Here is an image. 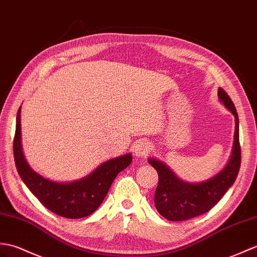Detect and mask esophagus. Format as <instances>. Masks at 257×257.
<instances>
[{
  "label": "esophagus",
  "mask_w": 257,
  "mask_h": 257,
  "mask_svg": "<svg viewBox=\"0 0 257 257\" xmlns=\"http://www.w3.org/2000/svg\"><path fill=\"white\" fill-rule=\"evenodd\" d=\"M151 150L152 147L150 146V143L143 140L139 141L135 146V154L137 158H147L150 154Z\"/></svg>",
  "instance_id": "1"
}]
</instances>
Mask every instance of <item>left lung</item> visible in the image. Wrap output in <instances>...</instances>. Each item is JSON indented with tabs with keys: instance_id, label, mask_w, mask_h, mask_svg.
Wrapping results in <instances>:
<instances>
[{
	"instance_id": "1",
	"label": "left lung",
	"mask_w": 257,
	"mask_h": 257,
	"mask_svg": "<svg viewBox=\"0 0 257 257\" xmlns=\"http://www.w3.org/2000/svg\"><path fill=\"white\" fill-rule=\"evenodd\" d=\"M218 96L235 118L233 149L229 162L222 171L205 182L188 183L178 178L165 163L153 158L148 160L159 174L154 205L161 216L170 221H184L209 211L236 180L241 165L237 112L224 89H218Z\"/></svg>"
}]
</instances>
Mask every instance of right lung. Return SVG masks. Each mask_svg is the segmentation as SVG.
I'll return each mask as SVG.
<instances>
[{
	"label": "right lung",
	"mask_w": 257,
	"mask_h": 257,
	"mask_svg": "<svg viewBox=\"0 0 257 257\" xmlns=\"http://www.w3.org/2000/svg\"><path fill=\"white\" fill-rule=\"evenodd\" d=\"M14 160L17 172L28 189L47 209L68 219L92 214L100 206L118 173L130 165L131 153L106 161L91 174L69 183L48 180L36 173L26 162L21 143V107L16 116Z\"/></svg>",
	"instance_id": "1"
}]
</instances>
